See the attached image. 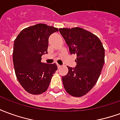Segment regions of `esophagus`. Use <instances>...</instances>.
<instances>
[{
    "label": "esophagus",
    "mask_w": 120,
    "mask_h": 120,
    "mask_svg": "<svg viewBox=\"0 0 120 120\" xmlns=\"http://www.w3.org/2000/svg\"><path fill=\"white\" fill-rule=\"evenodd\" d=\"M57 67H58V69H60V68H61V67H62V66L57 64Z\"/></svg>",
    "instance_id": "1"
}]
</instances>
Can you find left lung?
<instances>
[{"label": "left lung", "mask_w": 120, "mask_h": 120, "mask_svg": "<svg viewBox=\"0 0 120 120\" xmlns=\"http://www.w3.org/2000/svg\"><path fill=\"white\" fill-rule=\"evenodd\" d=\"M71 54L76 55L75 68L68 67L62 76L64 87L70 95L80 97L94 86L105 62V49L97 36L81 27L60 28Z\"/></svg>", "instance_id": "8db88e82"}]
</instances>
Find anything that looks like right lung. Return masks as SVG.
<instances>
[{
  "mask_svg": "<svg viewBox=\"0 0 120 120\" xmlns=\"http://www.w3.org/2000/svg\"><path fill=\"white\" fill-rule=\"evenodd\" d=\"M58 31L56 27L38 24L22 30L15 40L13 60L15 72L20 85L27 93L40 94L49 87L56 64L41 62L42 56L47 53L48 39Z\"/></svg>",
  "mask_w": 120,
  "mask_h": 120,
  "instance_id": "right-lung-1",
  "label": "right lung"
}]
</instances>
